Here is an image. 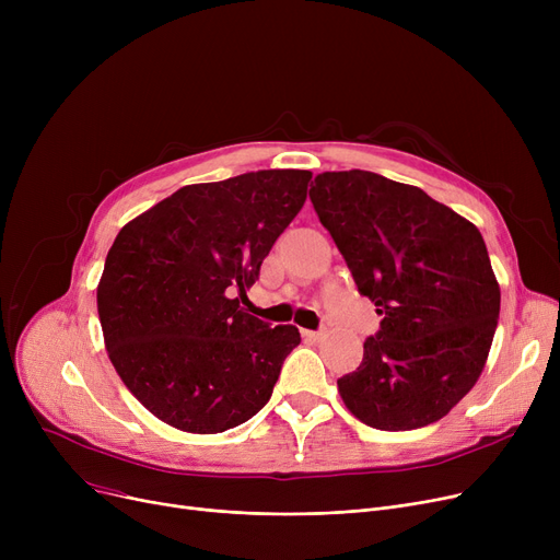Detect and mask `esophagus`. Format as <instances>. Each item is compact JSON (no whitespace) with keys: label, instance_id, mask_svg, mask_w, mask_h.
I'll use <instances>...</instances> for the list:
<instances>
[{"label":"esophagus","instance_id":"34e87169","mask_svg":"<svg viewBox=\"0 0 560 560\" xmlns=\"http://www.w3.org/2000/svg\"><path fill=\"white\" fill-rule=\"evenodd\" d=\"M302 336H304V340H308V342H317L322 336H325V334H322V331H302Z\"/></svg>","mask_w":560,"mask_h":560}]
</instances>
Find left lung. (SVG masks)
<instances>
[{
    "label": "left lung",
    "instance_id": "8db88e82",
    "mask_svg": "<svg viewBox=\"0 0 560 560\" xmlns=\"http://www.w3.org/2000/svg\"><path fill=\"white\" fill-rule=\"evenodd\" d=\"M313 209L359 292L384 315L361 365L338 378L363 424L410 431L472 390L499 317V283L479 229L416 186L347 170L311 184Z\"/></svg>",
    "mask_w": 560,
    "mask_h": 560
}]
</instances>
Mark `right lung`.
Listing matches in <instances>:
<instances>
[{
    "instance_id": "right-lung-1",
    "label": "right lung",
    "mask_w": 560,
    "mask_h": 560,
    "mask_svg": "<svg viewBox=\"0 0 560 560\" xmlns=\"http://www.w3.org/2000/svg\"><path fill=\"white\" fill-rule=\"evenodd\" d=\"M308 170L184 186L122 226L97 285L113 368L159 420L222 433L270 401L300 329L241 308L306 201Z\"/></svg>"
}]
</instances>
